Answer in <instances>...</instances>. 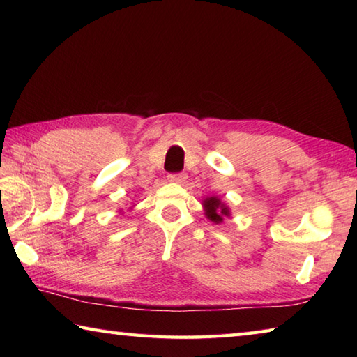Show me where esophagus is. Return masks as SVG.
Wrapping results in <instances>:
<instances>
[{
  "label": "esophagus",
  "instance_id": "1",
  "mask_svg": "<svg viewBox=\"0 0 357 357\" xmlns=\"http://www.w3.org/2000/svg\"><path fill=\"white\" fill-rule=\"evenodd\" d=\"M167 178H169L170 183H183V181L185 179V174L184 173H170Z\"/></svg>",
  "mask_w": 357,
  "mask_h": 357
}]
</instances>
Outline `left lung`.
<instances>
[{"mask_svg":"<svg viewBox=\"0 0 357 357\" xmlns=\"http://www.w3.org/2000/svg\"><path fill=\"white\" fill-rule=\"evenodd\" d=\"M204 207H206L207 218L211 219V221L216 222V224L222 222V218L230 215L229 208H227L218 198H213V196L204 201Z\"/></svg>","mask_w":357,"mask_h":357,"instance_id":"left-lung-1","label":"left lung"}]
</instances>
